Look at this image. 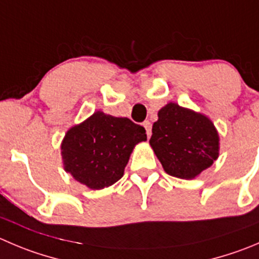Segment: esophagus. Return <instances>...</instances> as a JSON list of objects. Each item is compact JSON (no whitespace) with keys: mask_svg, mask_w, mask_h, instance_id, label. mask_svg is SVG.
Listing matches in <instances>:
<instances>
[{"mask_svg":"<svg viewBox=\"0 0 259 259\" xmlns=\"http://www.w3.org/2000/svg\"><path fill=\"white\" fill-rule=\"evenodd\" d=\"M142 125H144L145 130H146V135H147V137L151 136V123H150L149 120H145V122L142 123Z\"/></svg>","mask_w":259,"mask_h":259,"instance_id":"1","label":"esophagus"}]
</instances>
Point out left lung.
I'll list each match as a JSON object with an SVG mask.
<instances>
[{
    "instance_id": "8db88e82",
    "label": "left lung",
    "mask_w": 259,
    "mask_h": 259,
    "mask_svg": "<svg viewBox=\"0 0 259 259\" xmlns=\"http://www.w3.org/2000/svg\"><path fill=\"white\" fill-rule=\"evenodd\" d=\"M157 117L150 146L169 176L193 179L218 159L220 137L207 115L168 103Z\"/></svg>"
}]
</instances>
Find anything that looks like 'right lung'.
I'll use <instances>...</instances> for the list:
<instances>
[{"instance_id":"right-lung-1","label":"right lung","mask_w":259,"mask_h":259,"mask_svg":"<svg viewBox=\"0 0 259 259\" xmlns=\"http://www.w3.org/2000/svg\"><path fill=\"white\" fill-rule=\"evenodd\" d=\"M146 140L142 125L98 110L66 132L63 169L88 188L103 189L122 178L135 146Z\"/></svg>"}]
</instances>
